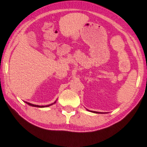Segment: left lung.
Here are the masks:
<instances>
[{
    "instance_id": "1",
    "label": "left lung",
    "mask_w": 147,
    "mask_h": 147,
    "mask_svg": "<svg viewBox=\"0 0 147 147\" xmlns=\"http://www.w3.org/2000/svg\"><path fill=\"white\" fill-rule=\"evenodd\" d=\"M87 111H91V112H92V113H101V112H97V111H89V110H88L87 109Z\"/></svg>"
}]
</instances>
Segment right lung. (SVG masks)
<instances>
[{"instance_id": "obj_1", "label": "right lung", "mask_w": 147, "mask_h": 147, "mask_svg": "<svg viewBox=\"0 0 147 147\" xmlns=\"http://www.w3.org/2000/svg\"><path fill=\"white\" fill-rule=\"evenodd\" d=\"M25 102V103H27V105H30V106H32V107H49V106H51V105H53V104H55V103H56V102H53V103H51V104H50V105H46V106H40V105H33V104H31V103H29V102Z\"/></svg>"}]
</instances>
